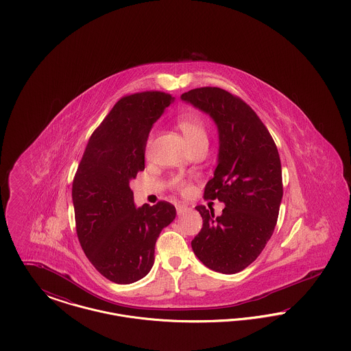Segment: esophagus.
<instances>
[{
    "label": "esophagus",
    "mask_w": 351,
    "mask_h": 351,
    "mask_svg": "<svg viewBox=\"0 0 351 351\" xmlns=\"http://www.w3.org/2000/svg\"><path fill=\"white\" fill-rule=\"evenodd\" d=\"M186 210V206H184V205H176V212H178V215L180 216V215H183L184 212Z\"/></svg>",
    "instance_id": "obj_1"
}]
</instances>
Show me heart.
<instances>
[{"label":"heart","instance_id":"b5f03b06","mask_svg":"<svg viewBox=\"0 0 351 351\" xmlns=\"http://www.w3.org/2000/svg\"><path fill=\"white\" fill-rule=\"evenodd\" d=\"M178 126L182 130V133L185 136V139H186V142H188L191 149H193L195 146H197L200 143H206L208 142L205 123H204V121L199 116H195V114L182 116V117L179 118V121H178ZM151 138H152V134L150 135L149 142H151ZM172 184L178 189L184 191V192L189 189L188 184L185 183L183 179H180V178H175L172 180Z\"/></svg>","mask_w":351,"mask_h":351}]
</instances>
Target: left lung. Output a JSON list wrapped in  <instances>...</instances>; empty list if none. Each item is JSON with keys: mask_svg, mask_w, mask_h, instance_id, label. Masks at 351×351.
<instances>
[{"mask_svg": "<svg viewBox=\"0 0 351 351\" xmlns=\"http://www.w3.org/2000/svg\"><path fill=\"white\" fill-rule=\"evenodd\" d=\"M182 100L217 125V167L204 197L225 204L218 217L204 205L196 206L202 229L192 250L206 267L237 274L259 256L274 233L283 197L279 152L261 118L228 90L196 88L183 93Z\"/></svg>", "mask_w": 351, "mask_h": 351, "instance_id": "1", "label": "left lung"}]
</instances>
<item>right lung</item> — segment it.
<instances>
[{
	"mask_svg": "<svg viewBox=\"0 0 351 351\" xmlns=\"http://www.w3.org/2000/svg\"><path fill=\"white\" fill-rule=\"evenodd\" d=\"M173 101L151 90L125 96L93 132L72 184L76 233L89 262L117 284L145 278L155 243L176 209L167 201L134 205L130 182L145 169L152 125Z\"/></svg>",
	"mask_w": 351,
	"mask_h": 351,
	"instance_id": "obj_1",
	"label": "right lung"
}]
</instances>
